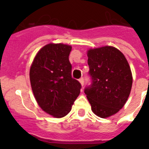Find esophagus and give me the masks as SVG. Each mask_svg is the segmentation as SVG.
Returning <instances> with one entry per match:
<instances>
[{
  "label": "esophagus",
  "mask_w": 149,
  "mask_h": 149,
  "mask_svg": "<svg viewBox=\"0 0 149 149\" xmlns=\"http://www.w3.org/2000/svg\"><path fill=\"white\" fill-rule=\"evenodd\" d=\"M79 82L81 83L82 86H83V85H84V79L83 78L79 79Z\"/></svg>",
  "instance_id": "34e87169"
}]
</instances>
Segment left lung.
<instances>
[{
    "label": "left lung",
    "instance_id": "8db88e82",
    "mask_svg": "<svg viewBox=\"0 0 149 149\" xmlns=\"http://www.w3.org/2000/svg\"><path fill=\"white\" fill-rule=\"evenodd\" d=\"M91 84L85 88L91 110L100 118L112 116L125 106L133 77L125 55L112 46L88 51Z\"/></svg>",
    "mask_w": 149,
    "mask_h": 149
}]
</instances>
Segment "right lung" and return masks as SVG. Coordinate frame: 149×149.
<instances>
[{
  "instance_id": "add662e5",
  "label": "right lung",
  "mask_w": 149,
  "mask_h": 149,
  "mask_svg": "<svg viewBox=\"0 0 149 149\" xmlns=\"http://www.w3.org/2000/svg\"><path fill=\"white\" fill-rule=\"evenodd\" d=\"M68 45L49 43L37 52L30 69L33 95L44 112L55 118L67 116L82 85L72 78Z\"/></svg>"
}]
</instances>
